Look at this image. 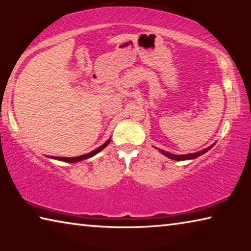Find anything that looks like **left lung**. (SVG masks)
<instances>
[{"label":"left lung","instance_id":"left-lung-1","mask_svg":"<svg viewBox=\"0 0 251 251\" xmlns=\"http://www.w3.org/2000/svg\"><path fill=\"white\" fill-rule=\"evenodd\" d=\"M214 147V145L209 146L208 148H205V150H202L201 151H197V152H192V154H186V155H175V154H171V152H166V151H161L165 156H167L168 158L174 159V160H186V159H194L196 158V157L201 156L202 154H205L206 151H208L210 150V148Z\"/></svg>","mask_w":251,"mask_h":251}]
</instances>
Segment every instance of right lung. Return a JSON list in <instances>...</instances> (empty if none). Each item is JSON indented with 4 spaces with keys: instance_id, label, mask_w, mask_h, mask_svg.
<instances>
[{
    "instance_id": "1",
    "label": "right lung",
    "mask_w": 251,
    "mask_h": 251,
    "mask_svg": "<svg viewBox=\"0 0 251 251\" xmlns=\"http://www.w3.org/2000/svg\"><path fill=\"white\" fill-rule=\"evenodd\" d=\"M109 142H110V139H108L107 142L104 143L103 145L100 146L99 148H96L95 151L88 152V154L80 155V156H77V157H53V158L58 159V160H63V161H67V163H75V161H79V160H83V159H87V158H90V157L96 155L97 152H100V151H103L104 148L108 145Z\"/></svg>"
}]
</instances>
